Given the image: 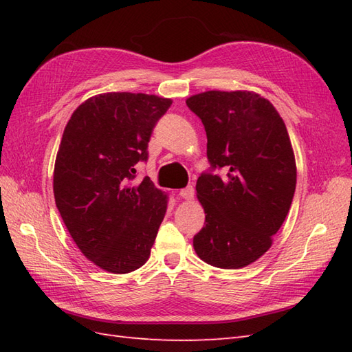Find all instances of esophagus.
<instances>
[{"label": "esophagus", "instance_id": "esophagus-1", "mask_svg": "<svg viewBox=\"0 0 352 352\" xmlns=\"http://www.w3.org/2000/svg\"><path fill=\"white\" fill-rule=\"evenodd\" d=\"M178 195H180L184 199H192L193 195H195V189H193L192 186H188L186 189H182L180 192H178Z\"/></svg>", "mask_w": 352, "mask_h": 352}]
</instances>
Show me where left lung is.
Here are the masks:
<instances>
[{"label":"left lung","mask_w":352,"mask_h":352,"mask_svg":"<svg viewBox=\"0 0 352 352\" xmlns=\"http://www.w3.org/2000/svg\"><path fill=\"white\" fill-rule=\"evenodd\" d=\"M186 104L204 125L210 162L197 182L206 226L193 236V248L216 267L248 266L271 248L294 199L296 164L287 129L254 92L208 91Z\"/></svg>","instance_id":"left-lung-1"}]
</instances>
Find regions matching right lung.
<instances>
[{
  "label": "right lung",
  "instance_id": "right-lung-1",
  "mask_svg": "<svg viewBox=\"0 0 352 352\" xmlns=\"http://www.w3.org/2000/svg\"><path fill=\"white\" fill-rule=\"evenodd\" d=\"M172 101L155 95L110 92L92 96L66 124L54 166V198L80 251L111 274L146 263L168 198L136 164Z\"/></svg>",
  "mask_w": 352,
  "mask_h": 352
}]
</instances>
